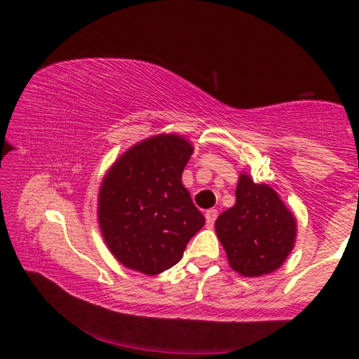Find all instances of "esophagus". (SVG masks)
Listing matches in <instances>:
<instances>
[{
  "instance_id": "34e87169",
  "label": "esophagus",
  "mask_w": 359,
  "mask_h": 359,
  "mask_svg": "<svg viewBox=\"0 0 359 359\" xmlns=\"http://www.w3.org/2000/svg\"><path fill=\"white\" fill-rule=\"evenodd\" d=\"M215 218H217V210L215 209L205 210V223H208V226H214Z\"/></svg>"
}]
</instances>
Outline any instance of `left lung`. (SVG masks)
Segmentation results:
<instances>
[{"mask_svg":"<svg viewBox=\"0 0 359 359\" xmlns=\"http://www.w3.org/2000/svg\"><path fill=\"white\" fill-rule=\"evenodd\" d=\"M217 238L231 269L244 277L272 274L288 258L296 242V217L267 184H255L241 172L236 204L217 218Z\"/></svg>","mask_w":359,"mask_h":359,"instance_id":"8db88e82","label":"left lung"}]
</instances>
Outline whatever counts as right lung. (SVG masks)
I'll return each instance as SVG.
<instances>
[{
  "label": "right lung",
  "mask_w": 359,
  "mask_h": 359,
  "mask_svg": "<svg viewBox=\"0 0 359 359\" xmlns=\"http://www.w3.org/2000/svg\"><path fill=\"white\" fill-rule=\"evenodd\" d=\"M193 145L179 135L144 139L109 168L98 193V223L114 258L156 276L177 264L204 215L182 184Z\"/></svg>",
  "instance_id": "1"
}]
</instances>
